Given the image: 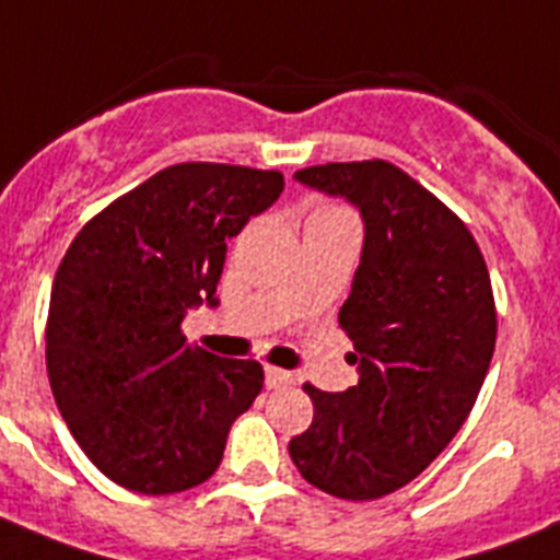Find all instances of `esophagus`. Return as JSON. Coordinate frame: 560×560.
Here are the masks:
<instances>
[{"mask_svg":"<svg viewBox=\"0 0 560 560\" xmlns=\"http://www.w3.org/2000/svg\"><path fill=\"white\" fill-rule=\"evenodd\" d=\"M265 377H267V388H284L293 383V374L284 372V369H276V366H267Z\"/></svg>","mask_w":560,"mask_h":560,"instance_id":"34e87169","label":"esophagus"}]
</instances>
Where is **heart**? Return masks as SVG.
Instances as JSON below:
<instances>
[{
    "instance_id": "obj_1",
    "label": "heart",
    "mask_w": 560,
    "mask_h": 560,
    "mask_svg": "<svg viewBox=\"0 0 560 560\" xmlns=\"http://www.w3.org/2000/svg\"><path fill=\"white\" fill-rule=\"evenodd\" d=\"M338 217H347V213L340 211V208H315L310 222H318V220H338Z\"/></svg>"
}]
</instances>
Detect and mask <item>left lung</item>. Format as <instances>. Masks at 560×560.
I'll use <instances>...</instances> for the list:
<instances>
[{"mask_svg": "<svg viewBox=\"0 0 560 560\" xmlns=\"http://www.w3.org/2000/svg\"><path fill=\"white\" fill-rule=\"evenodd\" d=\"M293 179L358 208L363 247L338 313L358 383L304 386L315 417L290 456L324 493L369 502L420 476L468 420L495 347L488 265L465 222L392 163L313 165Z\"/></svg>", "mask_w": 560, "mask_h": 560, "instance_id": "left-lung-1", "label": "left lung"}]
</instances>
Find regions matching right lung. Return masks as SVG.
<instances>
[{
  "mask_svg": "<svg viewBox=\"0 0 560 560\" xmlns=\"http://www.w3.org/2000/svg\"><path fill=\"white\" fill-rule=\"evenodd\" d=\"M284 191L279 172L179 163L115 199L58 265L47 374L92 465L145 495L197 488L265 386L256 361L188 347L179 324L217 284L228 242Z\"/></svg>",
  "mask_w": 560,
  "mask_h": 560,
  "instance_id": "add662e5",
  "label": "right lung"
}]
</instances>
